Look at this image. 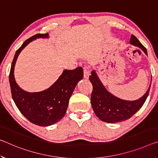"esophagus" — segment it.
Returning <instances> with one entry per match:
<instances>
[{"label": "esophagus", "instance_id": "34e87169", "mask_svg": "<svg viewBox=\"0 0 158 158\" xmlns=\"http://www.w3.org/2000/svg\"><path fill=\"white\" fill-rule=\"evenodd\" d=\"M89 76H90L89 70L87 69V67H84V78L85 79H89Z\"/></svg>", "mask_w": 158, "mask_h": 158}]
</instances>
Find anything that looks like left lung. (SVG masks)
Here are the masks:
<instances>
[{
    "label": "left lung",
    "instance_id": "obj_1",
    "mask_svg": "<svg viewBox=\"0 0 158 158\" xmlns=\"http://www.w3.org/2000/svg\"><path fill=\"white\" fill-rule=\"evenodd\" d=\"M130 44L139 47L147 55L146 48L134 35L130 39ZM93 85L91 97L92 108L96 116L107 123H117L129 119L144 104L148 96L151 84L146 94L136 101H126L116 97L110 93L102 84L95 70L89 77Z\"/></svg>",
    "mask_w": 158,
    "mask_h": 158
}]
</instances>
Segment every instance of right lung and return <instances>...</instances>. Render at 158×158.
I'll return each instance as SVG.
<instances>
[{
  "mask_svg": "<svg viewBox=\"0 0 158 158\" xmlns=\"http://www.w3.org/2000/svg\"><path fill=\"white\" fill-rule=\"evenodd\" d=\"M48 38V33L38 34L26 40L15 52L9 76L12 99L17 108L29 122L41 127L56 124L64 116L70 97L84 75L81 67L72 70L64 69L52 86L39 92L26 91L18 86L14 71L19 53L34 40Z\"/></svg>",
  "mask_w": 158,
  "mask_h": 158,
  "instance_id": "obj_1",
  "label": "right lung"
}]
</instances>
